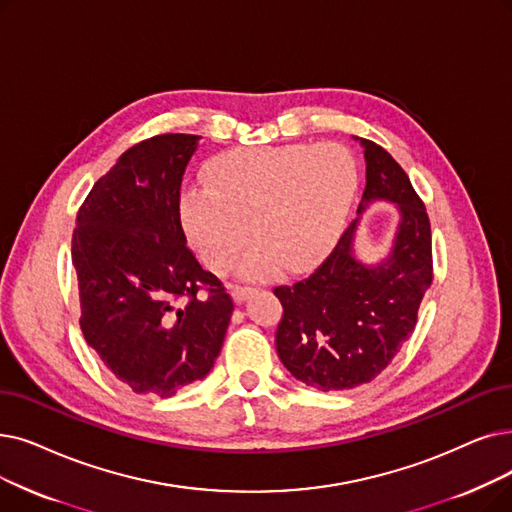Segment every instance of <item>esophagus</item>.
I'll list each match as a JSON object with an SVG mask.
<instances>
[{
  "label": "esophagus",
  "instance_id": "obj_1",
  "mask_svg": "<svg viewBox=\"0 0 512 512\" xmlns=\"http://www.w3.org/2000/svg\"><path fill=\"white\" fill-rule=\"evenodd\" d=\"M253 291H255L253 286H234L232 297H234V301H236V303H242V301L247 299V297H249Z\"/></svg>",
  "mask_w": 512,
  "mask_h": 512
}]
</instances>
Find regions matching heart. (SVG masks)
Segmentation results:
<instances>
[{"instance_id":"b5f03b06","label":"heart","mask_w":512,"mask_h":512,"mask_svg":"<svg viewBox=\"0 0 512 512\" xmlns=\"http://www.w3.org/2000/svg\"><path fill=\"white\" fill-rule=\"evenodd\" d=\"M358 190V163L341 144L249 146L221 152L207 186L182 196V221L205 265L224 274L251 238L249 276L305 272L341 236Z\"/></svg>"}]
</instances>
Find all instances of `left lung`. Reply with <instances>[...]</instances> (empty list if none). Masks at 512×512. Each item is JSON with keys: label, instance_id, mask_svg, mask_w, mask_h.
<instances>
[{"label": "left lung", "instance_id": "1", "mask_svg": "<svg viewBox=\"0 0 512 512\" xmlns=\"http://www.w3.org/2000/svg\"><path fill=\"white\" fill-rule=\"evenodd\" d=\"M355 140L366 159L358 215L374 201L393 203L399 211L389 257L376 265L355 257L358 217L314 274L274 288L284 309L276 330L278 358L297 381L320 391L374 381L410 339L433 280L429 215L410 177L385 148Z\"/></svg>", "mask_w": 512, "mask_h": 512}]
</instances>
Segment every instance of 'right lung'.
<instances>
[{
    "label": "right lung",
    "mask_w": 512,
    "mask_h": 512,
    "mask_svg": "<svg viewBox=\"0 0 512 512\" xmlns=\"http://www.w3.org/2000/svg\"><path fill=\"white\" fill-rule=\"evenodd\" d=\"M198 140L163 133L131 146L77 213L83 337L133 393L171 397L205 379L234 311L224 284L188 249L180 219Z\"/></svg>",
    "instance_id": "obj_1"
}]
</instances>
